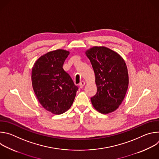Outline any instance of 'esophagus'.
I'll list each match as a JSON object with an SVG mask.
<instances>
[{"instance_id": "esophagus-1", "label": "esophagus", "mask_w": 159, "mask_h": 159, "mask_svg": "<svg viewBox=\"0 0 159 159\" xmlns=\"http://www.w3.org/2000/svg\"><path fill=\"white\" fill-rule=\"evenodd\" d=\"M85 82L84 81H82L80 84H79V86H80V88H82L84 86V85H85Z\"/></svg>"}]
</instances>
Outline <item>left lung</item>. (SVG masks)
<instances>
[{"label": "left lung", "mask_w": 159, "mask_h": 159, "mask_svg": "<svg viewBox=\"0 0 159 159\" xmlns=\"http://www.w3.org/2000/svg\"><path fill=\"white\" fill-rule=\"evenodd\" d=\"M96 75L98 91L90 98L94 107L103 114L115 111L128 87L127 67L121 57L107 48L94 47L86 52Z\"/></svg>", "instance_id": "left-lung-1"}]
</instances>
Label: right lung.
<instances>
[{
	"label": "right lung",
	"mask_w": 159,
	"mask_h": 159,
	"mask_svg": "<svg viewBox=\"0 0 159 159\" xmlns=\"http://www.w3.org/2000/svg\"><path fill=\"white\" fill-rule=\"evenodd\" d=\"M69 52L63 50L50 52L41 56L32 69V84L42 106L55 115L69 109L79 88L63 69Z\"/></svg>",
	"instance_id": "obj_1"
}]
</instances>
